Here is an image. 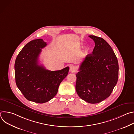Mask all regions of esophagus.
<instances>
[{"mask_svg": "<svg viewBox=\"0 0 134 134\" xmlns=\"http://www.w3.org/2000/svg\"><path fill=\"white\" fill-rule=\"evenodd\" d=\"M69 71L71 72H75L76 71V67L75 66H71L70 67V69H69Z\"/></svg>", "mask_w": 134, "mask_h": 134, "instance_id": "34e87169", "label": "esophagus"}]
</instances>
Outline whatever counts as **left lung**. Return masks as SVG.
Instances as JSON below:
<instances>
[{
    "mask_svg": "<svg viewBox=\"0 0 134 134\" xmlns=\"http://www.w3.org/2000/svg\"><path fill=\"white\" fill-rule=\"evenodd\" d=\"M95 42L92 54L86 55L76 74V90L90 103H98L111 94L117 83L119 65L111 46L101 37L89 35Z\"/></svg>",
    "mask_w": 134,
    "mask_h": 134,
    "instance_id": "8db88e82",
    "label": "left lung"
}]
</instances>
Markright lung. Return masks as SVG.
I'll return each instance as SVG.
<instances>
[{
  "label": "right lung",
  "mask_w": 134,
  "mask_h": 134,
  "mask_svg": "<svg viewBox=\"0 0 134 134\" xmlns=\"http://www.w3.org/2000/svg\"><path fill=\"white\" fill-rule=\"evenodd\" d=\"M47 45L42 39L31 41L18 53L15 63L17 87L27 100L35 103H43L54 98L69 71L68 67L50 71L39 64L41 49Z\"/></svg>",
  "instance_id": "add662e5"
}]
</instances>
